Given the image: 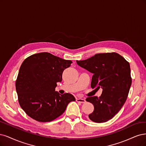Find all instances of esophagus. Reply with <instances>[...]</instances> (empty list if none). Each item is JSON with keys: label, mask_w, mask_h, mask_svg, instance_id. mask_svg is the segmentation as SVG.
<instances>
[{"label": "esophagus", "mask_w": 146, "mask_h": 146, "mask_svg": "<svg viewBox=\"0 0 146 146\" xmlns=\"http://www.w3.org/2000/svg\"><path fill=\"white\" fill-rule=\"evenodd\" d=\"M76 101L80 103H84L86 102V100L84 99H82V98H77L76 99Z\"/></svg>", "instance_id": "obj_1"}]
</instances>
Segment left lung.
Returning <instances> with one entry per match:
<instances>
[{
    "label": "left lung",
    "mask_w": 146,
    "mask_h": 146,
    "mask_svg": "<svg viewBox=\"0 0 146 146\" xmlns=\"http://www.w3.org/2000/svg\"><path fill=\"white\" fill-rule=\"evenodd\" d=\"M76 62L93 74L92 88H102L101 96L86 98L94 106L89 118L98 123L111 119L123 107L128 96L131 84L129 63L115 52L96 54Z\"/></svg>",
    "instance_id": "obj_1"
}]
</instances>
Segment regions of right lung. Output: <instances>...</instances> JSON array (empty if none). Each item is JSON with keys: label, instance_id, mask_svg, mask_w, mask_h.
Returning <instances> with one entry per match:
<instances>
[{"label": "right lung", "instance_id": "right-lung-1", "mask_svg": "<svg viewBox=\"0 0 146 146\" xmlns=\"http://www.w3.org/2000/svg\"><path fill=\"white\" fill-rule=\"evenodd\" d=\"M72 63L46 52L33 54L23 60L16 89L21 108L31 118L43 123L53 121L75 101L72 94L55 92L57 82L62 81L64 70Z\"/></svg>", "mask_w": 146, "mask_h": 146}]
</instances>
